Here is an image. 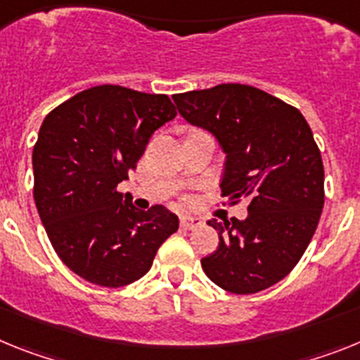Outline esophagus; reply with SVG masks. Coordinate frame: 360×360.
<instances>
[{
	"label": "esophagus",
	"instance_id": "obj_1",
	"mask_svg": "<svg viewBox=\"0 0 360 360\" xmlns=\"http://www.w3.org/2000/svg\"><path fill=\"white\" fill-rule=\"evenodd\" d=\"M201 217H192V215H183V217H181V226H183L184 230H193V228L201 226Z\"/></svg>",
	"mask_w": 360,
	"mask_h": 360
}]
</instances>
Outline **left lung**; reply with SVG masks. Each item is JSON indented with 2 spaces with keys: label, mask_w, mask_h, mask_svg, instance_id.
<instances>
[{
  "label": "left lung",
  "mask_w": 360,
  "mask_h": 360,
  "mask_svg": "<svg viewBox=\"0 0 360 360\" xmlns=\"http://www.w3.org/2000/svg\"><path fill=\"white\" fill-rule=\"evenodd\" d=\"M174 103L226 154L228 202L248 201L246 219L208 221L219 246L201 259L202 270L237 295L270 288L302 257L324 206V167L310 124L295 106L239 83L176 94Z\"/></svg>",
  "instance_id": "1"
}]
</instances>
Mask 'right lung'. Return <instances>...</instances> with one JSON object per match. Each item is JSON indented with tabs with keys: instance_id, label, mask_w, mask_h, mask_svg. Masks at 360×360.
<instances>
[{
	"instance_id": "1",
	"label": "right lung",
	"mask_w": 360,
	"mask_h": 360,
	"mask_svg": "<svg viewBox=\"0 0 360 360\" xmlns=\"http://www.w3.org/2000/svg\"><path fill=\"white\" fill-rule=\"evenodd\" d=\"M177 115L165 94L99 85L50 112L32 152L34 201L50 243L74 274L106 288L141 279L179 228L162 205L137 210L117 192L152 134Z\"/></svg>"
}]
</instances>
